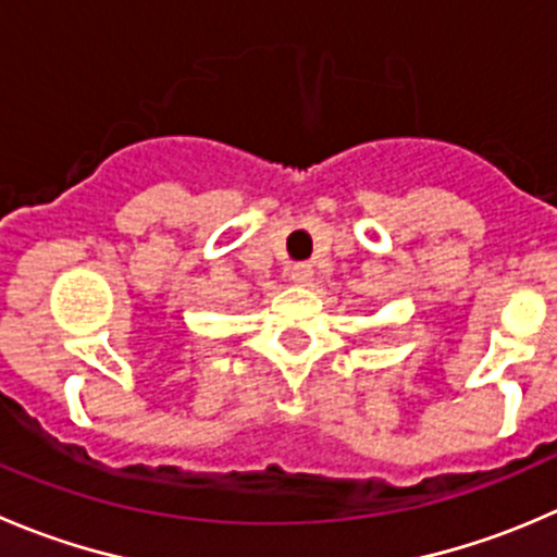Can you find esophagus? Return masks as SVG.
I'll use <instances>...</instances> for the list:
<instances>
[{
	"mask_svg": "<svg viewBox=\"0 0 557 557\" xmlns=\"http://www.w3.org/2000/svg\"><path fill=\"white\" fill-rule=\"evenodd\" d=\"M288 277H290V283H296V285H310L312 283V267L310 263H294V267L288 269Z\"/></svg>",
	"mask_w": 557,
	"mask_h": 557,
	"instance_id": "1",
	"label": "esophagus"
}]
</instances>
